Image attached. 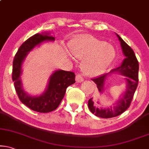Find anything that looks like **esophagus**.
<instances>
[{
  "instance_id": "1",
  "label": "esophagus",
  "mask_w": 149,
  "mask_h": 149,
  "mask_svg": "<svg viewBox=\"0 0 149 149\" xmlns=\"http://www.w3.org/2000/svg\"><path fill=\"white\" fill-rule=\"evenodd\" d=\"M76 82H82L84 81V78H83L82 75L79 74L78 73V74H77L76 76Z\"/></svg>"
}]
</instances>
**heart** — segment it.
<instances>
[{
    "label": "heart",
    "instance_id": "obj_1",
    "mask_svg": "<svg viewBox=\"0 0 149 149\" xmlns=\"http://www.w3.org/2000/svg\"><path fill=\"white\" fill-rule=\"evenodd\" d=\"M76 58L83 59L82 67L89 75L96 76L104 73L116 56L112 45L93 37H80L69 45Z\"/></svg>",
    "mask_w": 149,
    "mask_h": 149
}]
</instances>
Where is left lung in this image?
I'll use <instances>...</instances> for the list:
<instances>
[{"label": "left lung", "mask_w": 149, "mask_h": 149, "mask_svg": "<svg viewBox=\"0 0 149 149\" xmlns=\"http://www.w3.org/2000/svg\"><path fill=\"white\" fill-rule=\"evenodd\" d=\"M120 42V45L123 49V52L125 58L123 61L121 65L117 68L113 69L108 73L101 75L97 78L92 79V80L96 84L98 90L100 93L104 89L105 81L110 73L113 72H118L120 74L126 76L125 78L126 82V89L121 97L116 102V105L113 107L107 108H98L94 106V102L92 98L88 100V106L91 112L95 116L104 118H109L115 117L121 114L130 106L131 103L134 97V95L138 84V70L139 64L137 60L136 55L132 47L127 44L123 40L119 35L116 34Z\"/></svg>", "instance_id": "obj_1"}]
</instances>
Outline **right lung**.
I'll return each mask as SVG.
<instances>
[{
  "label": "right lung",
  "instance_id": "right-lung-1",
  "mask_svg": "<svg viewBox=\"0 0 149 149\" xmlns=\"http://www.w3.org/2000/svg\"><path fill=\"white\" fill-rule=\"evenodd\" d=\"M48 35L37 33L28 39L19 47L13 62L12 80L19 100L31 110L42 113L56 110L64 97L67 87L76 82L73 72L57 70L50 76L46 90L40 96H31L23 90L20 78L23 61L36 45L45 41H54V37Z\"/></svg>",
  "mask_w": 149,
  "mask_h": 149
}]
</instances>
